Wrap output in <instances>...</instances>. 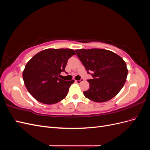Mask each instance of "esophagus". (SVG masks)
Returning a JSON list of instances; mask_svg holds the SVG:
<instances>
[{"label":"esophagus","instance_id":"1","mask_svg":"<svg viewBox=\"0 0 150 150\" xmlns=\"http://www.w3.org/2000/svg\"><path fill=\"white\" fill-rule=\"evenodd\" d=\"M83 79H81L79 81H78V80H75V82L77 83L78 84H80L81 82H83Z\"/></svg>","mask_w":150,"mask_h":150}]
</instances>
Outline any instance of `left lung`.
Segmentation results:
<instances>
[{"label": "left lung", "instance_id": "1", "mask_svg": "<svg viewBox=\"0 0 150 150\" xmlns=\"http://www.w3.org/2000/svg\"><path fill=\"white\" fill-rule=\"evenodd\" d=\"M75 51L86 69L93 72V79L88 80L89 89L83 93L84 96L97 103L108 101L116 96L128 75L125 61L116 53L106 49Z\"/></svg>", "mask_w": 150, "mask_h": 150}]
</instances>
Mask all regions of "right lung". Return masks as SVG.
Returning <instances> with one entry per match:
<instances>
[{"mask_svg": "<svg viewBox=\"0 0 150 150\" xmlns=\"http://www.w3.org/2000/svg\"><path fill=\"white\" fill-rule=\"evenodd\" d=\"M76 54L71 49H46L36 54L27 63L22 72L24 84L36 100L46 104L64 99L74 80L60 79L67 60Z\"/></svg>", "mask_w": 150, "mask_h": 150, "instance_id": "add662e5", "label": "right lung"}]
</instances>
